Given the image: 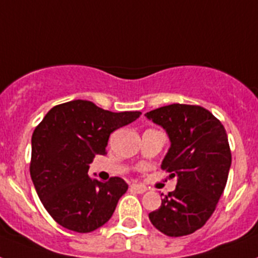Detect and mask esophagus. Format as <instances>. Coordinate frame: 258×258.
I'll list each match as a JSON object with an SVG mask.
<instances>
[{"label":"esophagus","mask_w":258,"mask_h":258,"mask_svg":"<svg viewBox=\"0 0 258 258\" xmlns=\"http://www.w3.org/2000/svg\"><path fill=\"white\" fill-rule=\"evenodd\" d=\"M131 190L134 191V192H137V194H143L147 191V187H146V186H143V184L133 183L131 186Z\"/></svg>","instance_id":"esophagus-1"}]
</instances>
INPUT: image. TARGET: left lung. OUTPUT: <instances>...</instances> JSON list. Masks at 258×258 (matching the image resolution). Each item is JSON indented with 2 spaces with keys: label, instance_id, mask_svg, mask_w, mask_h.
Masks as SVG:
<instances>
[{
  "label": "left lung",
  "instance_id": "obj_1",
  "mask_svg": "<svg viewBox=\"0 0 258 258\" xmlns=\"http://www.w3.org/2000/svg\"><path fill=\"white\" fill-rule=\"evenodd\" d=\"M145 116L169 136L161 168L178 178L150 221L168 236L192 234L211 218L226 186L231 165L226 131L208 109L192 104H169Z\"/></svg>",
  "mask_w": 258,
  "mask_h": 258
}]
</instances>
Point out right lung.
I'll return each mask as SVG.
<instances>
[{"mask_svg":"<svg viewBox=\"0 0 258 258\" xmlns=\"http://www.w3.org/2000/svg\"><path fill=\"white\" fill-rule=\"evenodd\" d=\"M140 111L111 112L93 102L52 107L32 136L29 172L47 213L60 226L90 232L112 217L127 184L120 177L92 179L89 164L106 155L109 134L140 117Z\"/></svg>","mask_w":258,"mask_h":258,"instance_id":"obj_1","label":"right lung"}]
</instances>
